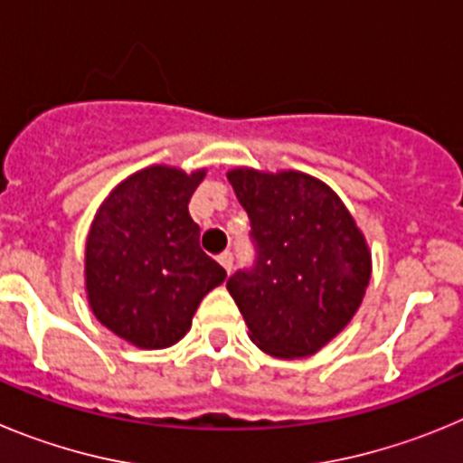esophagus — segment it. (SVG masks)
<instances>
[{
    "label": "esophagus",
    "mask_w": 463,
    "mask_h": 463,
    "mask_svg": "<svg viewBox=\"0 0 463 463\" xmlns=\"http://www.w3.org/2000/svg\"><path fill=\"white\" fill-rule=\"evenodd\" d=\"M218 261L220 264H222V269L224 271H232V267H234V255H232V252H222V255L218 257Z\"/></svg>",
    "instance_id": "obj_1"
}]
</instances>
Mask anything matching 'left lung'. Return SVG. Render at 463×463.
<instances>
[{"label":"left lung","mask_w":463,"mask_h":463,"mask_svg":"<svg viewBox=\"0 0 463 463\" xmlns=\"http://www.w3.org/2000/svg\"><path fill=\"white\" fill-rule=\"evenodd\" d=\"M250 218L257 260L227 280L250 338L282 359L310 357L353 320L371 280V252L326 183L301 171L227 174Z\"/></svg>","instance_id":"1"}]
</instances>
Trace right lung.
<instances>
[{"mask_svg": "<svg viewBox=\"0 0 463 463\" xmlns=\"http://www.w3.org/2000/svg\"><path fill=\"white\" fill-rule=\"evenodd\" d=\"M206 169L155 165L120 183L85 243V292L94 317L143 350L181 341L202 298L227 271L199 248L187 203Z\"/></svg>", "mask_w": 463, "mask_h": 463, "instance_id": "1", "label": "right lung"}]
</instances>
